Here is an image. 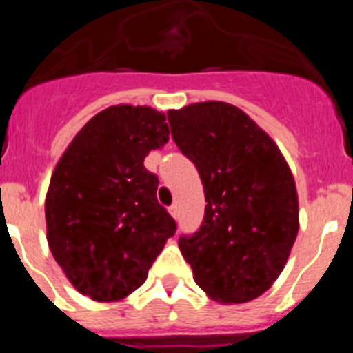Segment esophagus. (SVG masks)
Here are the masks:
<instances>
[{
    "label": "esophagus",
    "instance_id": "1",
    "mask_svg": "<svg viewBox=\"0 0 353 353\" xmlns=\"http://www.w3.org/2000/svg\"><path fill=\"white\" fill-rule=\"evenodd\" d=\"M168 210H170V214H171V217H173V219H179V205H171Z\"/></svg>",
    "mask_w": 353,
    "mask_h": 353
}]
</instances>
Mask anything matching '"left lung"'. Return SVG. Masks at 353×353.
<instances>
[{
    "mask_svg": "<svg viewBox=\"0 0 353 353\" xmlns=\"http://www.w3.org/2000/svg\"><path fill=\"white\" fill-rule=\"evenodd\" d=\"M171 134L194 162L205 219L179 248L199 288L244 304L274 285L299 233V196L285 155L236 105L208 101L170 109Z\"/></svg>",
    "mask_w": 353,
    "mask_h": 353,
    "instance_id": "1",
    "label": "left lung"
}]
</instances>
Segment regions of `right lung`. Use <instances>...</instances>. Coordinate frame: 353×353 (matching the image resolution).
Wrapping results in <instances>:
<instances>
[{"instance_id":"add662e5","label":"right lung","mask_w":353,"mask_h":353,"mask_svg":"<svg viewBox=\"0 0 353 353\" xmlns=\"http://www.w3.org/2000/svg\"><path fill=\"white\" fill-rule=\"evenodd\" d=\"M170 139L166 114L117 104L74 136L46 194L48 244L70 285L97 302L127 299L176 224L157 201L159 180L143 166Z\"/></svg>"}]
</instances>
